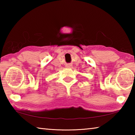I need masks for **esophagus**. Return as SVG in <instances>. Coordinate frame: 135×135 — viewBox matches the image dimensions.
<instances>
[{
    "instance_id": "1",
    "label": "esophagus",
    "mask_w": 135,
    "mask_h": 135,
    "mask_svg": "<svg viewBox=\"0 0 135 135\" xmlns=\"http://www.w3.org/2000/svg\"><path fill=\"white\" fill-rule=\"evenodd\" d=\"M70 66H71V64H68L67 65V67H70Z\"/></svg>"
}]
</instances>
